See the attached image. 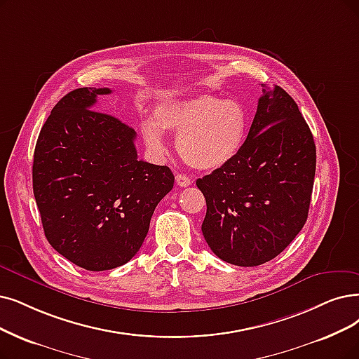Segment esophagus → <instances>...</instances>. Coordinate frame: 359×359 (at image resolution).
<instances>
[{
    "label": "esophagus",
    "instance_id": "obj_1",
    "mask_svg": "<svg viewBox=\"0 0 359 359\" xmlns=\"http://www.w3.org/2000/svg\"><path fill=\"white\" fill-rule=\"evenodd\" d=\"M175 181H177V185H180V187H189V185L191 184V180L189 177H185L184 174H178L175 177Z\"/></svg>",
    "mask_w": 359,
    "mask_h": 359
}]
</instances>
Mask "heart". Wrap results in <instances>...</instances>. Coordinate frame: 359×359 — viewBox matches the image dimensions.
<instances>
[{
	"label": "heart",
	"mask_w": 359,
	"mask_h": 359,
	"mask_svg": "<svg viewBox=\"0 0 359 359\" xmlns=\"http://www.w3.org/2000/svg\"><path fill=\"white\" fill-rule=\"evenodd\" d=\"M153 116L154 121L141 123L149 150L163 153L162 131L175 134L181 159L200 170H215L233 162L249 131V113L243 103L213 94L168 100L156 106Z\"/></svg>",
	"instance_id": "b5f03b06"
}]
</instances>
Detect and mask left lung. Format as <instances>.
<instances>
[{"mask_svg":"<svg viewBox=\"0 0 359 359\" xmlns=\"http://www.w3.org/2000/svg\"><path fill=\"white\" fill-rule=\"evenodd\" d=\"M315 165L313 137L296 102L262 83L241 151L196 181L206 198L202 233L210 250L237 266L274 259L306 222Z\"/></svg>","mask_w":359,"mask_h":359,"instance_id":"left-lung-1","label":"left lung"}]
</instances>
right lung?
<instances>
[{
    "label": "right lung",
    "instance_id": "obj_1",
    "mask_svg": "<svg viewBox=\"0 0 359 359\" xmlns=\"http://www.w3.org/2000/svg\"><path fill=\"white\" fill-rule=\"evenodd\" d=\"M110 93L66 94L41 128L34 153V196L46 237L88 271L133 259L175 181L168 166L138 161L131 126L93 110L97 95Z\"/></svg>",
    "mask_w": 359,
    "mask_h": 359
}]
</instances>
